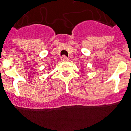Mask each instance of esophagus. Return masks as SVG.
Instances as JSON below:
<instances>
[{
    "label": "esophagus",
    "mask_w": 131,
    "mask_h": 131,
    "mask_svg": "<svg viewBox=\"0 0 131 131\" xmlns=\"http://www.w3.org/2000/svg\"><path fill=\"white\" fill-rule=\"evenodd\" d=\"M62 60L64 61V62H68L69 59L66 56H63L62 57Z\"/></svg>",
    "instance_id": "34e87169"
}]
</instances>
